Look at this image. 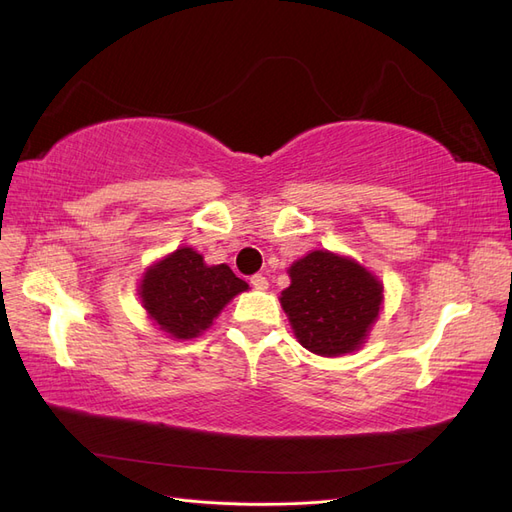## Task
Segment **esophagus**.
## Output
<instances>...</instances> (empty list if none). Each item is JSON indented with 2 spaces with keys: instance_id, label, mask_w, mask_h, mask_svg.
Wrapping results in <instances>:
<instances>
[{
  "instance_id": "esophagus-1",
  "label": "esophagus",
  "mask_w": 512,
  "mask_h": 512,
  "mask_svg": "<svg viewBox=\"0 0 512 512\" xmlns=\"http://www.w3.org/2000/svg\"><path fill=\"white\" fill-rule=\"evenodd\" d=\"M252 286H254L256 290H267V288H269L267 277H265V275H254V277H252Z\"/></svg>"
}]
</instances>
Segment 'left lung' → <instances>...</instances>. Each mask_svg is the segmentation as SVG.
<instances>
[{"instance_id": "left-lung-1", "label": "left lung", "mask_w": 512, "mask_h": 512, "mask_svg": "<svg viewBox=\"0 0 512 512\" xmlns=\"http://www.w3.org/2000/svg\"><path fill=\"white\" fill-rule=\"evenodd\" d=\"M280 303L297 342L318 356L359 350L384 303L378 275L350 256L314 250L288 267Z\"/></svg>"}]
</instances>
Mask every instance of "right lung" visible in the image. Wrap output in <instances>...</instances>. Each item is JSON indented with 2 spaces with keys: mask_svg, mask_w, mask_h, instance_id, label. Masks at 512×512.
Segmentation results:
<instances>
[{
  "mask_svg": "<svg viewBox=\"0 0 512 512\" xmlns=\"http://www.w3.org/2000/svg\"><path fill=\"white\" fill-rule=\"evenodd\" d=\"M247 288L224 262L207 265L203 254L183 245L145 269L138 297L153 327L183 342L207 331Z\"/></svg>",
  "mask_w": 512,
  "mask_h": 512,
  "instance_id": "1",
  "label": "right lung"
}]
</instances>
